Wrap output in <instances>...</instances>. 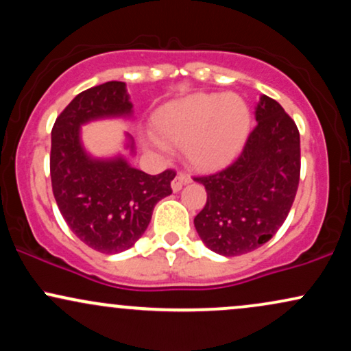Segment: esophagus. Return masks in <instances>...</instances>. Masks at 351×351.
I'll return each mask as SVG.
<instances>
[{"label": "esophagus", "mask_w": 351, "mask_h": 351, "mask_svg": "<svg viewBox=\"0 0 351 351\" xmlns=\"http://www.w3.org/2000/svg\"><path fill=\"white\" fill-rule=\"evenodd\" d=\"M186 183H189L188 176L184 175V173H178V175L175 176V180L171 181V189H173V191H175V193L180 191V189L183 188Z\"/></svg>", "instance_id": "34e87169"}]
</instances>
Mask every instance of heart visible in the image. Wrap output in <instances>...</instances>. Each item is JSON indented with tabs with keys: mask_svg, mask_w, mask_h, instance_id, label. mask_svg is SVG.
<instances>
[{
	"mask_svg": "<svg viewBox=\"0 0 351 351\" xmlns=\"http://www.w3.org/2000/svg\"><path fill=\"white\" fill-rule=\"evenodd\" d=\"M155 127L167 143L184 147L193 167L217 171L241 155L251 134L252 117L237 95L199 94L163 110ZM155 145L167 150L162 140H155Z\"/></svg>",
	"mask_w": 351,
	"mask_h": 351,
	"instance_id": "1",
	"label": "heart"
}]
</instances>
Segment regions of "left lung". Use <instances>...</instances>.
Here are the masks:
<instances>
[{
	"instance_id": "8db88e82",
	"label": "left lung",
	"mask_w": 351,
	"mask_h": 351,
	"mask_svg": "<svg viewBox=\"0 0 351 351\" xmlns=\"http://www.w3.org/2000/svg\"><path fill=\"white\" fill-rule=\"evenodd\" d=\"M257 127L239 158L216 175L195 178L208 199L195 217L206 247L241 256L267 243L291 211L300 178V135L276 100L261 95Z\"/></svg>"
}]
</instances>
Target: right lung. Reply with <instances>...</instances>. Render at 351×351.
<instances>
[{"mask_svg": "<svg viewBox=\"0 0 351 351\" xmlns=\"http://www.w3.org/2000/svg\"><path fill=\"white\" fill-rule=\"evenodd\" d=\"M134 104L125 82L100 84L75 95L56 119L51 134L52 193L71 231L102 254L127 251L150 224L153 208L171 195L176 173L148 175L122 153L97 158L82 143V125L106 119H132ZM125 150L135 143L125 134Z\"/></svg>", "mask_w": 351, "mask_h": 351, "instance_id": "right-lung-1", "label": "right lung"}]
</instances>
